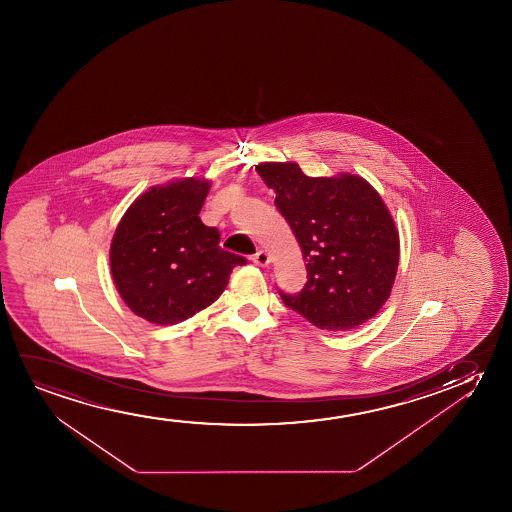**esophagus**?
Listing matches in <instances>:
<instances>
[{
  "mask_svg": "<svg viewBox=\"0 0 512 512\" xmlns=\"http://www.w3.org/2000/svg\"><path fill=\"white\" fill-rule=\"evenodd\" d=\"M252 262L253 264H257V266L264 267L271 262V259H269V253L264 252V250H259V252L253 255Z\"/></svg>",
  "mask_w": 512,
  "mask_h": 512,
  "instance_id": "1",
  "label": "esophagus"
}]
</instances>
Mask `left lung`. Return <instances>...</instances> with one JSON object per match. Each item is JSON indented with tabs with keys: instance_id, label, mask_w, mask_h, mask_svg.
<instances>
[{
	"instance_id": "1",
	"label": "left lung",
	"mask_w": 512,
	"mask_h": 512,
	"mask_svg": "<svg viewBox=\"0 0 512 512\" xmlns=\"http://www.w3.org/2000/svg\"><path fill=\"white\" fill-rule=\"evenodd\" d=\"M260 178L299 241L308 281L280 292L288 308L323 330H350L371 320L392 292L399 231L383 199L364 178L304 175L295 162H262Z\"/></svg>"
}]
</instances>
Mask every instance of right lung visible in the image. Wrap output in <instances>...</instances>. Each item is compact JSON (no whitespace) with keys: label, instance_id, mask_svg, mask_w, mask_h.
Returning a JSON list of instances; mask_svg holds the SVG:
<instances>
[{"label":"right lung","instance_id":"right-lung-1","mask_svg":"<svg viewBox=\"0 0 512 512\" xmlns=\"http://www.w3.org/2000/svg\"><path fill=\"white\" fill-rule=\"evenodd\" d=\"M211 183L183 178L141 194L117 225L110 248L113 281L134 315L175 325L222 295L246 259L225 252L220 232L201 222Z\"/></svg>","mask_w":512,"mask_h":512}]
</instances>
